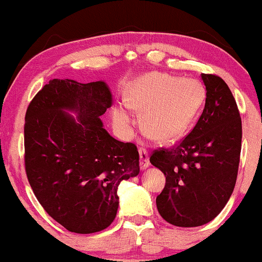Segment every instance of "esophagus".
<instances>
[{
    "label": "esophagus",
    "instance_id": "34e87169",
    "mask_svg": "<svg viewBox=\"0 0 262 262\" xmlns=\"http://www.w3.org/2000/svg\"><path fill=\"white\" fill-rule=\"evenodd\" d=\"M139 156H140V169L145 170L146 167L150 166L148 150H146L145 148H140L139 149Z\"/></svg>",
    "mask_w": 262,
    "mask_h": 262
}]
</instances>
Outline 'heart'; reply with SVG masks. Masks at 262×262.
Instances as JSON below:
<instances>
[{
	"mask_svg": "<svg viewBox=\"0 0 262 262\" xmlns=\"http://www.w3.org/2000/svg\"><path fill=\"white\" fill-rule=\"evenodd\" d=\"M204 101L203 86L196 80L175 79L167 74L144 75L128 89L125 106L143 112L141 128L149 138L175 140L193 121ZM114 123L123 130L133 124L132 116L118 107L113 111Z\"/></svg>",
	"mask_w": 262,
	"mask_h": 262,
	"instance_id": "heart-1",
	"label": "heart"
}]
</instances>
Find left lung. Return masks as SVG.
Here are the masks:
<instances>
[{
	"label": "left lung",
	"instance_id": "left-lung-1",
	"mask_svg": "<svg viewBox=\"0 0 262 262\" xmlns=\"http://www.w3.org/2000/svg\"><path fill=\"white\" fill-rule=\"evenodd\" d=\"M206 104L197 124L150 162L166 176L156 197L159 213L176 227H200L214 219L233 193L242 150V118L223 79L202 74Z\"/></svg>",
	"mask_w": 262,
	"mask_h": 262
}]
</instances>
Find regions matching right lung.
<instances>
[{"instance_id":"right-lung-1","label":"right lung","mask_w":262,"mask_h":262,"mask_svg":"<svg viewBox=\"0 0 262 262\" xmlns=\"http://www.w3.org/2000/svg\"><path fill=\"white\" fill-rule=\"evenodd\" d=\"M112 101L103 81L53 79L27 110L29 185L45 212L73 233L110 227L118 209L119 183L139 173L137 146L114 139L103 128L101 116Z\"/></svg>"}]
</instances>
